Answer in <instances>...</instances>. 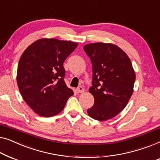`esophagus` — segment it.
I'll return each mask as SVG.
<instances>
[{
	"label": "esophagus",
	"instance_id": "obj_1",
	"mask_svg": "<svg viewBox=\"0 0 160 160\" xmlns=\"http://www.w3.org/2000/svg\"><path fill=\"white\" fill-rule=\"evenodd\" d=\"M76 92L78 93H82V92H84V88H83L82 86H78L77 88H76Z\"/></svg>",
	"mask_w": 160,
	"mask_h": 160
}]
</instances>
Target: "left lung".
<instances>
[{
    "label": "left lung",
    "mask_w": 160,
    "mask_h": 160,
    "mask_svg": "<svg viewBox=\"0 0 160 160\" xmlns=\"http://www.w3.org/2000/svg\"><path fill=\"white\" fill-rule=\"evenodd\" d=\"M83 49L93 67L89 92L94 104L87 112L94 120H109L124 109L133 92L136 74L132 63L122 49L111 43H90Z\"/></svg>",
    "instance_id": "1"
}]
</instances>
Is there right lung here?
I'll use <instances>...</instances> for the list:
<instances>
[{"mask_svg": "<svg viewBox=\"0 0 160 160\" xmlns=\"http://www.w3.org/2000/svg\"><path fill=\"white\" fill-rule=\"evenodd\" d=\"M77 46L74 42L45 38L36 40L22 53L17 85L27 104L40 116L60 113L74 94L64 82L63 64Z\"/></svg>", "mask_w": 160, "mask_h": 160, "instance_id": "right-lung-1", "label": "right lung"}]
</instances>
